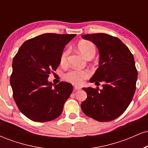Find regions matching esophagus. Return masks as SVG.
<instances>
[{
	"label": "esophagus",
	"instance_id": "34e87169",
	"mask_svg": "<svg viewBox=\"0 0 148 148\" xmlns=\"http://www.w3.org/2000/svg\"><path fill=\"white\" fill-rule=\"evenodd\" d=\"M81 90V87L79 86H74V90Z\"/></svg>",
	"mask_w": 148,
	"mask_h": 148
}]
</instances>
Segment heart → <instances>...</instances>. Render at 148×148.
I'll return each instance as SVG.
<instances>
[{"label": "heart", "mask_w": 148, "mask_h": 148, "mask_svg": "<svg viewBox=\"0 0 148 148\" xmlns=\"http://www.w3.org/2000/svg\"><path fill=\"white\" fill-rule=\"evenodd\" d=\"M78 49L86 59L88 58H93L95 55L96 48L94 44L89 41H81L78 45ZM70 51L69 49H65L60 56V64L66 65L68 60V56ZM90 75V73L88 70H80L72 69L65 74L66 80L74 84L79 85L82 84L84 80L87 79Z\"/></svg>", "instance_id": "obj_1"}]
</instances>
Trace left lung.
I'll return each instance as SVG.
<instances>
[{
  "instance_id": "8db88e82",
  "label": "left lung",
  "mask_w": 148,
  "mask_h": 148,
  "mask_svg": "<svg viewBox=\"0 0 148 148\" xmlns=\"http://www.w3.org/2000/svg\"><path fill=\"white\" fill-rule=\"evenodd\" d=\"M99 51V67L90 82H103V88H83L87 99L81 109L99 122L118 118L130 104L136 90L138 72L130 49L120 39L105 33L83 35Z\"/></svg>"
}]
</instances>
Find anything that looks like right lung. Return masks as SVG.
<instances>
[{
  "instance_id": "obj_1",
  "label": "right lung",
  "mask_w": 148,
  "mask_h": 148,
  "mask_svg": "<svg viewBox=\"0 0 148 148\" xmlns=\"http://www.w3.org/2000/svg\"><path fill=\"white\" fill-rule=\"evenodd\" d=\"M75 34H42L25 41L12 61L10 85L19 111L30 120L39 123L57 118L72 92V85L48 81L51 71L60 63L66 45Z\"/></svg>"
}]
</instances>
